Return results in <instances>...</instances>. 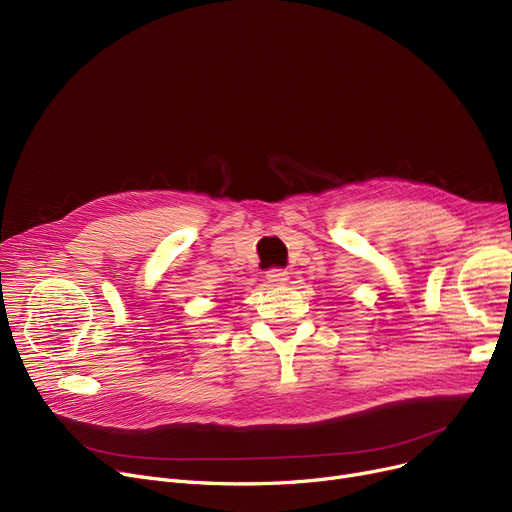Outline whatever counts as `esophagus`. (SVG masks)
I'll use <instances>...</instances> for the list:
<instances>
[{
    "instance_id": "obj_1",
    "label": "esophagus",
    "mask_w": 512,
    "mask_h": 512,
    "mask_svg": "<svg viewBox=\"0 0 512 512\" xmlns=\"http://www.w3.org/2000/svg\"><path fill=\"white\" fill-rule=\"evenodd\" d=\"M267 282L274 284V286H282L288 282V272L286 270H280V267H274V270H270L265 274Z\"/></svg>"
}]
</instances>
